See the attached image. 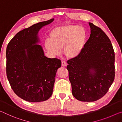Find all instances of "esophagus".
Returning a JSON list of instances; mask_svg holds the SVG:
<instances>
[{
  "label": "esophagus",
  "instance_id": "1",
  "mask_svg": "<svg viewBox=\"0 0 122 122\" xmlns=\"http://www.w3.org/2000/svg\"><path fill=\"white\" fill-rule=\"evenodd\" d=\"M61 65H62L63 66H66L67 63H66V61H63L62 62H61Z\"/></svg>",
  "mask_w": 122,
  "mask_h": 122
}]
</instances>
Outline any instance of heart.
<instances>
[{
    "instance_id": "1",
    "label": "heart",
    "mask_w": 122,
    "mask_h": 122,
    "mask_svg": "<svg viewBox=\"0 0 122 122\" xmlns=\"http://www.w3.org/2000/svg\"><path fill=\"white\" fill-rule=\"evenodd\" d=\"M50 40L45 42L46 51L53 56H58L64 49L65 55L69 58H75L84 47L86 32L83 27L66 25L56 27L50 33Z\"/></svg>"
}]
</instances>
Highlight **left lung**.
<instances>
[{"label":"left lung","instance_id":"obj_1","mask_svg":"<svg viewBox=\"0 0 122 122\" xmlns=\"http://www.w3.org/2000/svg\"><path fill=\"white\" fill-rule=\"evenodd\" d=\"M91 34L82 51L67 61L72 93L78 101L94 102L108 91L115 79V52L101 28L89 23Z\"/></svg>","mask_w":122,"mask_h":122}]
</instances>
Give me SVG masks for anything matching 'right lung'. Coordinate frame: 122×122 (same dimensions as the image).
I'll return each mask as SVG.
<instances>
[{
    "mask_svg": "<svg viewBox=\"0 0 122 122\" xmlns=\"http://www.w3.org/2000/svg\"><path fill=\"white\" fill-rule=\"evenodd\" d=\"M54 20L35 24L18 32L6 48V75L18 96L30 102L47 100L52 94L57 70L61 61L44 55L39 31Z\"/></svg>",
    "mask_w": 122,
    "mask_h": 122,
    "instance_id": "obj_1",
    "label": "right lung"
}]
</instances>
